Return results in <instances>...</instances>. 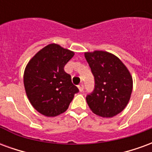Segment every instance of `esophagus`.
Returning a JSON list of instances; mask_svg holds the SVG:
<instances>
[{"mask_svg": "<svg viewBox=\"0 0 152 152\" xmlns=\"http://www.w3.org/2000/svg\"><path fill=\"white\" fill-rule=\"evenodd\" d=\"M78 89L80 92H82L83 90H84V85L83 84H80L79 86H78Z\"/></svg>", "mask_w": 152, "mask_h": 152, "instance_id": "esophagus-1", "label": "esophagus"}]
</instances>
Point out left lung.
Segmentation results:
<instances>
[{"label":"left lung","mask_w":152,"mask_h":152,"mask_svg":"<svg viewBox=\"0 0 152 152\" xmlns=\"http://www.w3.org/2000/svg\"><path fill=\"white\" fill-rule=\"evenodd\" d=\"M94 76L95 86L86 97L94 114L111 118L127 106L133 90V78L126 66L117 57L102 50L85 53Z\"/></svg>","instance_id":"left-lung-1"}]
</instances>
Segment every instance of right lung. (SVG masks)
Returning a JSON list of instances; mask_svg holds the SVG:
<instances>
[{"instance_id":"1","label":"right lung","mask_w":152,"mask_h":152,"mask_svg":"<svg viewBox=\"0 0 152 152\" xmlns=\"http://www.w3.org/2000/svg\"><path fill=\"white\" fill-rule=\"evenodd\" d=\"M75 53L50 44L32 57L25 67L23 83L29 101L40 114L53 117L66 112L79 89L64 66Z\"/></svg>"}]
</instances>
